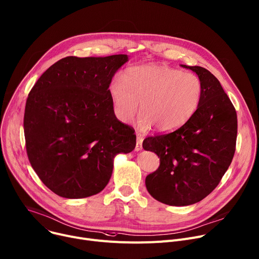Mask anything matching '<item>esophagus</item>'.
Listing matches in <instances>:
<instances>
[{
	"label": "esophagus",
	"mask_w": 259,
	"mask_h": 259,
	"mask_svg": "<svg viewBox=\"0 0 259 259\" xmlns=\"http://www.w3.org/2000/svg\"><path fill=\"white\" fill-rule=\"evenodd\" d=\"M143 147V139L141 136L136 137V145H135V151H140L142 150Z\"/></svg>",
	"instance_id": "34e87169"
}]
</instances>
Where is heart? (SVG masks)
Masks as SVG:
<instances>
[{"label":"heart","instance_id":"1","mask_svg":"<svg viewBox=\"0 0 259 259\" xmlns=\"http://www.w3.org/2000/svg\"><path fill=\"white\" fill-rule=\"evenodd\" d=\"M109 92L117 118L129 123L140 108L137 119L142 132L154 126L159 132H170L184 125L197 110L203 85L193 73H182L162 64L130 67L124 79H112Z\"/></svg>","mask_w":259,"mask_h":259}]
</instances>
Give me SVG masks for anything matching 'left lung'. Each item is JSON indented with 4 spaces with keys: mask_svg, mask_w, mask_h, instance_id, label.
I'll list each match as a JSON object with an SVG mask.
<instances>
[{
    "mask_svg": "<svg viewBox=\"0 0 259 259\" xmlns=\"http://www.w3.org/2000/svg\"><path fill=\"white\" fill-rule=\"evenodd\" d=\"M180 65L201 80L200 104L179 129L143 143L160 161L146 177V187L155 200L170 206L195 204L213 191L232 161L237 134L236 111L220 81L204 67Z\"/></svg>",
    "mask_w": 259,
    "mask_h": 259,
    "instance_id": "obj_1",
    "label": "left lung"
}]
</instances>
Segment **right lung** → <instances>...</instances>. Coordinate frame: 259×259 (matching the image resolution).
Listing matches in <instances>:
<instances>
[{
    "mask_svg": "<svg viewBox=\"0 0 259 259\" xmlns=\"http://www.w3.org/2000/svg\"><path fill=\"white\" fill-rule=\"evenodd\" d=\"M125 54L60 59L40 76L25 108L30 163L42 183L66 199L91 197L108 184L117 154L136 145L113 110L109 85Z\"/></svg>",
    "mask_w": 259,
    "mask_h": 259,
    "instance_id": "obj_1",
    "label": "right lung"
}]
</instances>
